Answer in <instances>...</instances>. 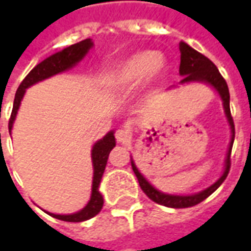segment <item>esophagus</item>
Masks as SVG:
<instances>
[{"mask_svg": "<svg viewBox=\"0 0 251 251\" xmlns=\"http://www.w3.org/2000/svg\"><path fill=\"white\" fill-rule=\"evenodd\" d=\"M115 138H117V141L120 142V144H126L130 140V133L125 130V129H118V130L115 131Z\"/></svg>", "mask_w": 251, "mask_h": 251, "instance_id": "obj_1", "label": "esophagus"}]
</instances>
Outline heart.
Instances as JSON below:
<instances>
[{
  "mask_svg": "<svg viewBox=\"0 0 251 251\" xmlns=\"http://www.w3.org/2000/svg\"><path fill=\"white\" fill-rule=\"evenodd\" d=\"M165 59L154 51H140L115 63L106 71L103 86L113 91H127L144 82L152 86L163 76Z\"/></svg>",
  "mask_w": 251,
  "mask_h": 251,
  "instance_id": "obj_1",
  "label": "heart"
}]
</instances>
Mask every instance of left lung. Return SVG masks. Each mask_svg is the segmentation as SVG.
Segmentation results:
<instances>
[{
	"label": "left lung",
	"instance_id": "8db88e82",
	"mask_svg": "<svg viewBox=\"0 0 251 251\" xmlns=\"http://www.w3.org/2000/svg\"><path fill=\"white\" fill-rule=\"evenodd\" d=\"M180 68L179 74L183 76L180 80V84L184 83H204L208 84L210 87L215 90L218 95L221 97L222 102H223V109H225V115H226L227 122L230 126V131H231V138H230V144H228V149H227L226 160H225V168H223V174L219 179L216 180L214 184L207 187L200 192L192 195H171L165 194L154 188L147 179L145 176L138 171L134 160L130 157L131 168L133 172L137 176V180L140 183V187L145 192L148 198L153 201H156L158 204L165 205V207H171V208H187V207H192V205L199 204L200 201L207 199L212 192H215L216 189L221 187V184L226 180L228 171H230V154H231L232 144H234V137H235V129H234V121H232L231 113H230V93H228V87H227L226 80L223 79L221 72L218 71V68L214 63L211 62L208 57L201 55L200 52L195 51L192 47H189L184 41H180Z\"/></svg>",
	"mask_w": 251,
	"mask_h": 251
}]
</instances>
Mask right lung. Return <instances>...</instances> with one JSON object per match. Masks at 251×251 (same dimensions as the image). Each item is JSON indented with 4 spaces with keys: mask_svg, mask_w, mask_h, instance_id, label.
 Here are the masks:
<instances>
[{
    "mask_svg": "<svg viewBox=\"0 0 251 251\" xmlns=\"http://www.w3.org/2000/svg\"><path fill=\"white\" fill-rule=\"evenodd\" d=\"M94 47V43L91 39H86L64 48L63 51L56 52L50 57L44 59L43 62L39 63L37 66L32 70V71L25 76V79L21 82V84L17 88V93L14 97L13 110H12V115L9 120V133H12V127H13L16 115L20 109L21 100L24 98L26 88L33 86L36 83L41 82L44 79L53 76L60 72L68 71L72 67H75L79 62H82L83 57L86 56L88 51ZM115 147V137L114 130H110L103 138H100L95 142L91 149V161H93V185H91V198L88 200V203L82 210L74 212V214H67V215H60V214H52L46 211L48 215L53 216L56 219L64 222H83L91 219L93 216L99 214V211L103 207V196L99 192V184L103 176L104 168L107 164V158H109V153L111 149Z\"/></svg>",
    "mask_w": 251,
    "mask_h": 251,
    "instance_id": "1",
    "label": "right lung"
}]
</instances>
